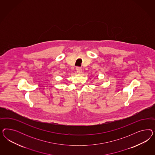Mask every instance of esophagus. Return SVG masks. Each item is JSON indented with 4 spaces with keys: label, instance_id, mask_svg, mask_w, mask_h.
Listing matches in <instances>:
<instances>
[{
    "label": "esophagus",
    "instance_id": "obj_1",
    "mask_svg": "<svg viewBox=\"0 0 155 155\" xmlns=\"http://www.w3.org/2000/svg\"><path fill=\"white\" fill-rule=\"evenodd\" d=\"M76 71L78 73H82V68L80 67H77Z\"/></svg>",
    "mask_w": 155,
    "mask_h": 155
}]
</instances>
